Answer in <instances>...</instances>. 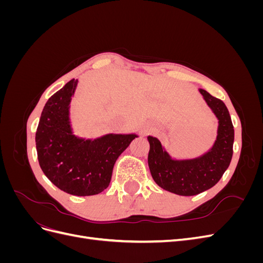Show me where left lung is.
I'll use <instances>...</instances> for the list:
<instances>
[{
	"instance_id": "1",
	"label": "left lung",
	"mask_w": 263,
	"mask_h": 263,
	"mask_svg": "<svg viewBox=\"0 0 263 263\" xmlns=\"http://www.w3.org/2000/svg\"><path fill=\"white\" fill-rule=\"evenodd\" d=\"M206 104L217 118V135L212 147L193 158L172 157L160 140L148 136V165L157 184L168 192L192 196L210 190L220 180L233 158L235 130L224 102L198 89Z\"/></svg>"
}]
</instances>
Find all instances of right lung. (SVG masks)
<instances>
[{
  "instance_id": "right-lung-1",
  "label": "right lung",
  "mask_w": 263,
  "mask_h": 263,
  "mask_svg": "<svg viewBox=\"0 0 263 263\" xmlns=\"http://www.w3.org/2000/svg\"><path fill=\"white\" fill-rule=\"evenodd\" d=\"M77 85L78 79H72L47 101L35 140L45 176L63 192L89 196L109 185L117 158L138 135L106 134L94 139L74 135L70 103Z\"/></svg>"
}]
</instances>
